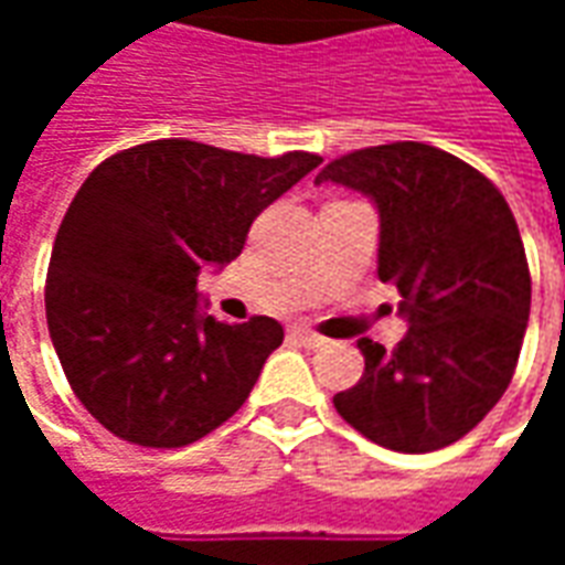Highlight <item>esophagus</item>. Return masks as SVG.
Listing matches in <instances>:
<instances>
[{
    "label": "esophagus",
    "instance_id": "34e87169",
    "mask_svg": "<svg viewBox=\"0 0 565 565\" xmlns=\"http://www.w3.org/2000/svg\"><path fill=\"white\" fill-rule=\"evenodd\" d=\"M290 339L299 344H306V348H320V344H323V335L306 330V327H294V330H290Z\"/></svg>",
    "mask_w": 565,
    "mask_h": 565
}]
</instances>
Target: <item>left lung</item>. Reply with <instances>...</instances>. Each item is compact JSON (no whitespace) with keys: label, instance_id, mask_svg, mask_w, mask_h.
<instances>
[{"label":"left lung","instance_id":"1","mask_svg":"<svg viewBox=\"0 0 565 565\" xmlns=\"http://www.w3.org/2000/svg\"><path fill=\"white\" fill-rule=\"evenodd\" d=\"M351 186L381 217L379 278L396 284L405 339H372L363 379L332 396L375 445H454L502 399L530 320V266L509 202L469 162L424 141L344 153L315 184Z\"/></svg>","mask_w":565,"mask_h":565}]
</instances>
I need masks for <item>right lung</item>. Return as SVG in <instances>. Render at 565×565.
I'll return each mask as SVG.
<instances>
[{
  "mask_svg": "<svg viewBox=\"0 0 565 565\" xmlns=\"http://www.w3.org/2000/svg\"><path fill=\"white\" fill-rule=\"evenodd\" d=\"M160 139L99 162L72 199L44 284L47 330L72 391L141 448H184L245 405L278 320L223 323L196 278L245 247L257 214L320 166Z\"/></svg>",
  "mask_w": 565,
  "mask_h": 565,
  "instance_id": "obj_1",
  "label": "right lung"
}]
</instances>
